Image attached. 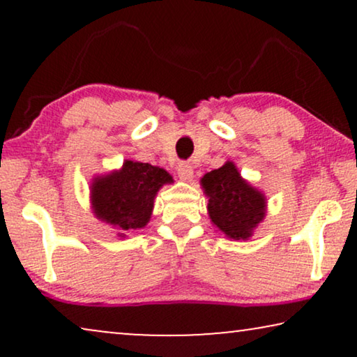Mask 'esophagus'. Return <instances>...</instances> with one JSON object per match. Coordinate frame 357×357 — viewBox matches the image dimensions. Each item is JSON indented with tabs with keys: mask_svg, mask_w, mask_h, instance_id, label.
<instances>
[{
	"mask_svg": "<svg viewBox=\"0 0 357 357\" xmlns=\"http://www.w3.org/2000/svg\"><path fill=\"white\" fill-rule=\"evenodd\" d=\"M177 172H178V177L182 178V180H192V177H193L192 164L180 162L178 167H177Z\"/></svg>",
	"mask_w": 357,
	"mask_h": 357,
	"instance_id": "esophagus-1",
	"label": "esophagus"
}]
</instances>
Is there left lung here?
<instances>
[{"instance_id": "obj_1", "label": "left lung", "mask_w": 357, "mask_h": 357, "mask_svg": "<svg viewBox=\"0 0 357 357\" xmlns=\"http://www.w3.org/2000/svg\"><path fill=\"white\" fill-rule=\"evenodd\" d=\"M208 197L211 222L227 238L247 241L266 214V198L238 174L236 164L227 160L202 178Z\"/></svg>"}]
</instances>
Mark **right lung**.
<instances>
[{"mask_svg":"<svg viewBox=\"0 0 357 357\" xmlns=\"http://www.w3.org/2000/svg\"><path fill=\"white\" fill-rule=\"evenodd\" d=\"M172 182L167 170L138 160H125L120 170L92 178V211L97 219L121 232L138 231L149 222L159 188ZM121 232L119 236L123 237Z\"/></svg>","mask_w":357,"mask_h":357,"instance_id":"obj_1","label":"right lung"}]
</instances>
